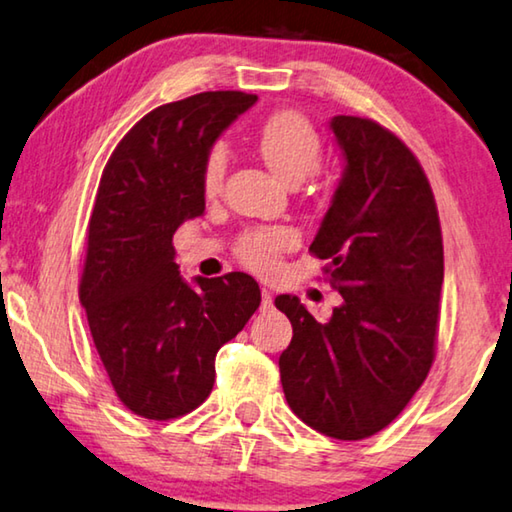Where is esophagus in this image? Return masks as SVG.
Returning <instances> with one entry per match:
<instances>
[{
  "label": "esophagus",
  "instance_id": "esophagus-1",
  "mask_svg": "<svg viewBox=\"0 0 512 512\" xmlns=\"http://www.w3.org/2000/svg\"><path fill=\"white\" fill-rule=\"evenodd\" d=\"M273 305V294H271V291L269 289H262V307H264V310H266V307H271Z\"/></svg>",
  "mask_w": 512,
  "mask_h": 512
}]
</instances>
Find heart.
<instances>
[{"mask_svg":"<svg viewBox=\"0 0 512 512\" xmlns=\"http://www.w3.org/2000/svg\"><path fill=\"white\" fill-rule=\"evenodd\" d=\"M257 148L275 175L287 184H300L321 164V136L303 113L282 109L271 113L257 132ZM227 157L221 145L207 152L202 166V189L207 196L221 191ZM296 246V234L287 227L246 232L239 241V257L255 271H273L278 257Z\"/></svg>","mask_w":512,"mask_h":512,"instance_id":"1","label":"heart"}]
</instances>
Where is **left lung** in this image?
Instances as JSON below:
<instances>
[{"label": "left lung", "instance_id": "left-lung-1", "mask_svg": "<svg viewBox=\"0 0 512 512\" xmlns=\"http://www.w3.org/2000/svg\"><path fill=\"white\" fill-rule=\"evenodd\" d=\"M330 129L346 166L310 253L328 259L342 305L319 323L296 296L275 298L294 328L280 380L307 426L364 440L401 415L431 371L444 248L408 145L369 118L335 116Z\"/></svg>", "mask_w": 512, "mask_h": 512}]
</instances>
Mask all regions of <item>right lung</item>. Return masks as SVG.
I'll return each mask as SVG.
<instances>
[{
    "instance_id": "right-lung-1",
    "label": "right lung",
    "mask_w": 512,
    "mask_h": 512,
    "mask_svg": "<svg viewBox=\"0 0 512 512\" xmlns=\"http://www.w3.org/2000/svg\"><path fill=\"white\" fill-rule=\"evenodd\" d=\"M257 95L207 91L143 116L104 166L79 300L104 369L134 415L168 421L212 394L218 348L262 303L248 273L196 278L175 262L173 234L205 212L207 152Z\"/></svg>"
}]
</instances>
